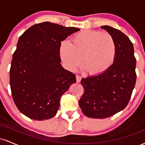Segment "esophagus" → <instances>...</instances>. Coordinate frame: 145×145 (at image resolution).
<instances>
[{
    "label": "esophagus",
    "mask_w": 145,
    "mask_h": 145,
    "mask_svg": "<svg viewBox=\"0 0 145 145\" xmlns=\"http://www.w3.org/2000/svg\"><path fill=\"white\" fill-rule=\"evenodd\" d=\"M81 79H82V77L79 75H76V82H80Z\"/></svg>",
    "instance_id": "1"
}]
</instances>
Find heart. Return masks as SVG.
Returning <instances> with one entry per match:
<instances>
[{"label":"heart","instance_id":"1","mask_svg":"<svg viewBox=\"0 0 145 145\" xmlns=\"http://www.w3.org/2000/svg\"><path fill=\"white\" fill-rule=\"evenodd\" d=\"M116 46L114 37L108 33L85 30L72 37L71 44L63 41L59 54L67 69L74 70L80 65L92 76L102 74L112 66Z\"/></svg>","mask_w":145,"mask_h":145}]
</instances>
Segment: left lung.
Wrapping results in <instances>:
<instances>
[{
    "mask_svg": "<svg viewBox=\"0 0 145 145\" xmlns=\"http://www.w3.org/2000/svg\"><path fill=\"white\" fill-rule=\"evenodd\" d=\"M116 42L114 63L102 74L81 80L84 93L78 104L86 116L104 119L114 115L127 106L136 81L134 50L123 33L110 26H102Z\"/></svg>",
    "mask_w": 145,
    "mask_h": 145,
    "instance_id": "1",
    "label": "left lung"
}]
</instances>
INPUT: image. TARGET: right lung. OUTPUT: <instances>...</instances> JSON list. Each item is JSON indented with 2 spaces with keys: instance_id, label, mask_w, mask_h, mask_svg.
<instances>
[{
  "instance_id": "right-lung-1",
  "label": "right lung",
  "mask_w": 145,
  "mask_h": 145,
  "mask_svg": "<svg viewBox=\"0 0 145 145\" xmlns=\"http://www.w3.org/2000/svg\"><path fill=\"white\" fill-rule=\"evenodd\" d=\"M80 31L45 22L26 30L18 39L10 68L13 99L30 119L47 120L56 115L60 99L76 75L61 65L62 41Z\"/></svg>"
}]
</instances>
